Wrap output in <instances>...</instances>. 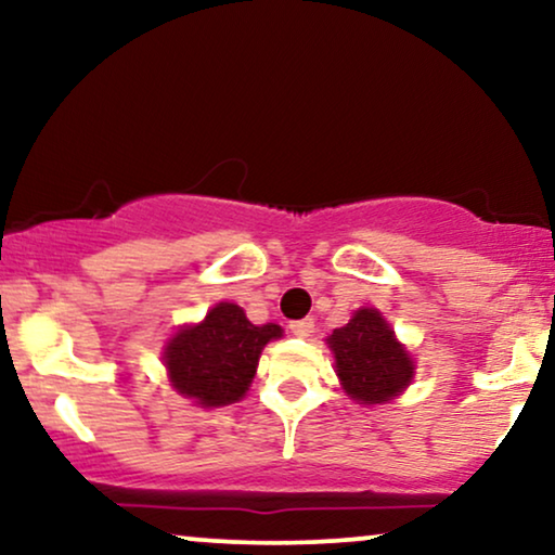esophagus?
Listing matches in <instances>:
<instances>
[{
  "label": "esophagus",
  "mask_w": 555,
  "mask_h": 555,
  "mask_svg": "<svg viewBox=\"0 0 555 555\" xmlns=\"http://www.w3.org/2000/svg\"><path fill=\"white\" fill-rule=\"evenodd\" d=\"M313 331H315L313 318H302V321L291 323V333H293V336H298V338H308Z\"/></svg>",
  "instance_id": "1"
}]
</instances>
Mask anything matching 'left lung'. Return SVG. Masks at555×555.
<instances>
[{
    "mask_svg": "<svg viewBox=\"0 0 555 555\" xmlns=\"http://www.w3.org/2000/svg\"><path fill=\"white\" fill-rule=\"evenodd\" d=\"M344 391L359 404H386L412 384L414 361L376 308L356 310L328 338Z\"/></svg>",
    "mask_w": 555,
    "mask_h": 555,
    "instance_id": "obj_1",
    "label": "left lung"
}]
</instances>
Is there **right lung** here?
Instances as JSON below:
<instances>
[{
  "mask_svg": "<svg viewBox=\"0 0 555 555\" xmlns=\"http://www.w3.org/2000/svg\"><path fill=\"white\" fill-rule=\"evenodd\" d=\"M280 336V325H255L240 306L217 302L202 323L184 325L166 344L169 382L204 409L234 404L253 384L262 348Z\"/></svg>",
  "mask_w": 555,
  "mask_h": 555,
  "instance_id": "add662e5",
  "label": "right lung"
}]
</instances>
